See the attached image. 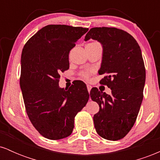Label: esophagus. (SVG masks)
Masks as SVG:
<instances>
[{"instance_id":"34e87169","label":"esophagus","mask_w":160,"mask_h":160,"mask_svg":"<svg viewBox=\"0 0 160 160\" xmlns=\"http://www.w3.org/2000/svg\"><path fill=\"white\" fill-rule=\"evenodd\" d=\"M86 86H87V89H88V91H89V92H90V90H91V89H92V86L90 85H89V84H87Z\"/></svg>"}]
</instances>
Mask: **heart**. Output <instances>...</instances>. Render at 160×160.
Listing matches in <instances>:
<instances>
[{
  "mask_svg": "<svg viewBox=\"0 0 160 160\" xmlns=\"http://www.w3.org/2000/svg\"><path fill=\"white\" fill-rule=\"evenodd\" d=\"M96 44H99V43H98V42H95V41H94V42H91V43H88V44L86 45V46L96 45ZM89 74H89V71H82V72L81 73V74H80V75H81L82 78H85V79H88V78H89Z\"/></svg>",
  "mask_w": 160,
  "mask_h": 160,
  "instance_id": "heart-1",
  "label": "heart"
}]
</instances>
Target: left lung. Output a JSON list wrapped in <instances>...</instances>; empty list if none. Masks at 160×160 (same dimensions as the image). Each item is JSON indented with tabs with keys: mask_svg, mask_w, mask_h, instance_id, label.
Masks as SVG:
<instances>
[{
	"mask_svg": "<svg viewBox=\"0 0 160 160\" xmlns=\"http://www.w3.org/2000/svg\"><path fill=\"white\" fill-rule=\"evenodd\" d=\"M90 38L103 47L98 74L105 77L100 83L111 89V95L91 89L92 100L99 105L95 130L104 139L120 140L135 124L143 100L146 71L141 48L131 34L116 28H92L85 40Z\"/></svg>",
	"mask_w": 160,
	"mask_h": 160,
	"instance_id": "obj_1",
	"label": "left lung"
}]
</instances>
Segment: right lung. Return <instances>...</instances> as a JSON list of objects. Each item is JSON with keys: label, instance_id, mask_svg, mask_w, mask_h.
<instances>
[{"label": "right lung", "instance_id": "add662e5", "mask_svg": "<svg viewBox=\"0 0 160 160\" xmlns=\"http://www.w3.org/2000/svg\"><path fill=\"white\" fill-rule=\"evenodd\" d=\"M89 29L65 25L42 28L24 46L20 87L28 118L40 135L50 140L69 136L74 117L89 95L84 83L69 89L58 86L61 72L69 68L68 55Z\"/></svg>", "mask_w": 160, "mask_h": 160}]
</instances>
